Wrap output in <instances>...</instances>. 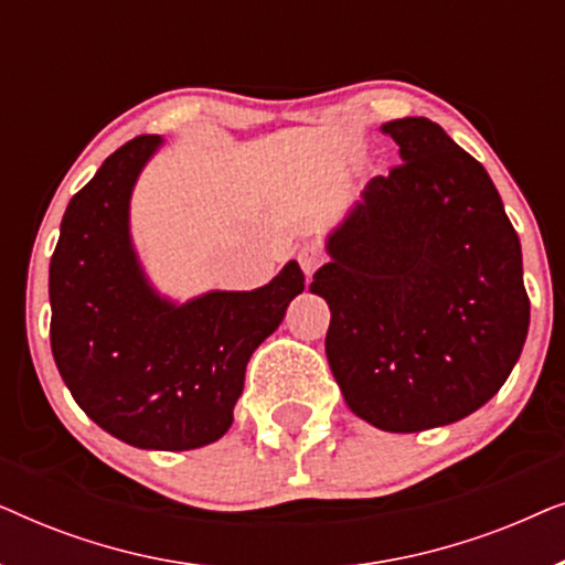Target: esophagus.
Segmentation results:
<instances>
[{"label": "esophagus", "mask_w": 565, "mask_h": 565, "mask_svg": "<svg viewBox=\"0 0 565 565\" xmlns=\"http://www.w3.org/2000/svg\"><path fill=\"white\" fill-rule=\"evenodd\" d=\"M323 262H327V254H323V249L316 242H303L300 244L298 249V265L303 273L311 277L316 269H319Z\"/></svg>", "instance_id": "34e87169"}]
</instances>
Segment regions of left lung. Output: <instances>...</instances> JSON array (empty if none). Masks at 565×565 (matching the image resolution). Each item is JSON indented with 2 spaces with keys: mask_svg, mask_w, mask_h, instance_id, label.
<instances>
[{
  "mask_svg": "<svg viewBox=\"0 0 565 565\" xmlns=\"http://www.w3.org/2000/svg\"><path fill=\"white\" fill-rule=\"evenodd\" d=\"M401 164L367 182L329 236L311 292L347 406L383 431H424L497 396L530 327L520 236L481 161L437 122L381 126Z\"/></svg>",
  "mask_w": 565,
  "mask_h": 565,
  "instance_id": "left-lung-1",
  "label": "left lung"
}]
</instances>
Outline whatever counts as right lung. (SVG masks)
Segmentation results:
<instances>
[{
	"label": "right lung",
	"instance_id": "obj_1",
	"mask_svg": "<svg viewBox=\"0 0 565 565\" xmlns=\"http://www.w3.org/2000/svg\"><path fill=\"white\" fill-rule=\"evenodd\" d=\"M159 136L105 159L68 203L51 257V350L92 422L143 450H195L226 435L252 352L303 292L298 262L265 288L211 290L177 306L130 244V192Z\"/></svg>",
	"mask_w": 565,
	"mask_h": 565
}]
</instances>
